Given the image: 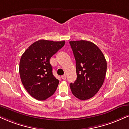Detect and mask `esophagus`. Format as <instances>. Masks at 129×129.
Segmentation results:
<instances>
[{
  "label": "esophagus",
  "mask_w": 129,
  "mask_h": 129,
  "mask_svg": "<svg viewBox=\"0 0 129 129\" xmlns=\"http://www.w3.org/2000/svg\"><path fill=\"white\" fill-rule=\"evenodd\" d=\"M61 78L63 80H66V74H64V75L62 76Z\"/></svg>",
  "instance_id": "34e87169"
}]
</instances>
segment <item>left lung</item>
<instances>
[{
  "label": "left lung",
  "instance_id": "left-lung-1",
  "mask_svg": "<svg viewBox=\"0 0 129 129\" xmlns=\"http://www.w3.org/2000/svg\"><path fill=\"white\" fill-rule=\"evenodd\" d=\"M76 60L77 79L70 85L73 94L81 100L89 99L102 87L107 62L100 49L91 41H70Z\"/></svg>",
  "mask_w": 129,
  "mask_h": 129
}]
</instances>
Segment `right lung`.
I'll list each match as a JSON object with an SVG mask.
<instances>
[{"label":"right lung","mask_w":129,"mask_h":129,"mask_svg":"<svg viewBox=\"0 0 129 129\" xmlns=\"http://www.w3.org/2000/svg\"><path fill=\"white\" fill-rule=\"evenodd\" d=\"M66 41L38 40L21 56L19 73L27 92L38 100H45L55 93L59 80L54 76L50 59L64 46Z\"/></svg>","instance_id":"right-lung-1"}]
</instances>
